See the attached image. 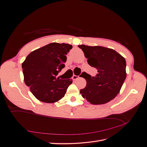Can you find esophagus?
Listing matches in <instances>:
<instances>
[{
  "mask_svg": "<svg viewBox=\"0 0 147 147\" xmlns=\"http://www.w3.org/2000/svg\"><path fill=\"white\" fill-rule=\"evenodd\" d=\"M78 78H79V76H78V75H73V77H72L73 80H77V79H78Z\"/></svg>",
  "mask_w": 147,
  "mask_h": 147,
  "instance_id": "obj_1",
  "label": "esophagus"
}]
</instances>
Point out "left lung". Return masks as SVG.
Returning a JSON list of instances; mask_svg holds the SVG:
<instances>
[{"instance_id": "obj_1", "label": "left lung", "mask_w": 147, "mask_h": 147, "mask_svg": "<svg viewBox=\"0 0 147 147\" xmlns=\"http://www.w3.org/2000/svg\"><path fill=\"white\" fill-rule=\"evenodd\" d=\"M78 47L83 51L89 65L96 68L98 72L92 77L82 73L86 80V87L80 90L82 97L91 104L107 103L117 96L125 80V59L113 49L84 45Z\"/></svg>"}]
</instances>
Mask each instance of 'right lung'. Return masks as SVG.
I'll return each mask as SVG.
<instances>
[{
	"instance_id": "add662e5",
	"label": "right lung",
	"mask_w": 147,
	"mask_h": 147,
	"mask_svg": "<svg viewBox=\"0 0 147 147\" xmlns=\"http://www.w3.org/2000/svg\"><path fill=\"white\" fill-rule=\"evenodd\" d=\"M72 48L69 44L51 43L26 57L22 64L24 82L38 100L54 103L64 96L72 79L56 76L65 67V55Z\"/></svg>"
}]
</instances>
